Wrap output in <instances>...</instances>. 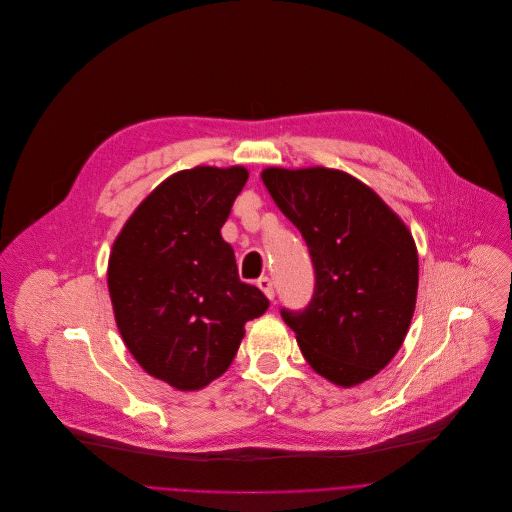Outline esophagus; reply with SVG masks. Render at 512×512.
Returning <instances> with one entry per match:
<instances>
[{"label": "esophagus", "mask_w": 512, "mask_h": 512, "mask_svg": "<svg viewBox=\"0 0 512 512\" xmlns=\"http://www.w3.org/2000/svg\"><path fill=\"white\" fill-rule=\"evenodd\" d=\"M258 288H260L270 300H274V286H272V280H270L268 276H262V278L258 280Z\"/></svg>", "instance_id": "34e87169"}]
</instances>
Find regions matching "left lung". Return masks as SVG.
<instances>
[{
    "instance_id": "1",
    "label": "left lung",
    "mask_w": 512,
    "mask_h": 512,
    "mask_svg": "<svg viewBox=\"0 0 512 512\" xmlns=\"http://www.w3.org/2000/svg\"><path fill=\"white\" fill-rule=\"evenodd\" d=\"M262 181L315 266L302 313L282 309L309 365L339 387L377 375L410 331L418 248L403 220L357 177L329 167H266Z\"/></svg>"
}]
</instances>
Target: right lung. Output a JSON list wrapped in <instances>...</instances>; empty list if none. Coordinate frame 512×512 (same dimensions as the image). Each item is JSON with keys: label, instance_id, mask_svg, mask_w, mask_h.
Returning a JSON list of instances; mask_svg holds the SVG:
<instances>
[{"label": "right lung", "instance_id": "obj_1", "mask_svg": "<svg viewBox=\"0 0 512 512\" xmlns=\"http://www.w3.org/2000/svg\"><path fill=\"white\" fill-rule=\"evenodd\" d=\"M246 181L242 165L173 173L139 203L111 250L107 282L119 333L149 375L179 391L224 375L244 325L270 304L240 280L220 232Z\"/></svg>", "mask_w": 512, "mask_h": 512}]
</instances>
